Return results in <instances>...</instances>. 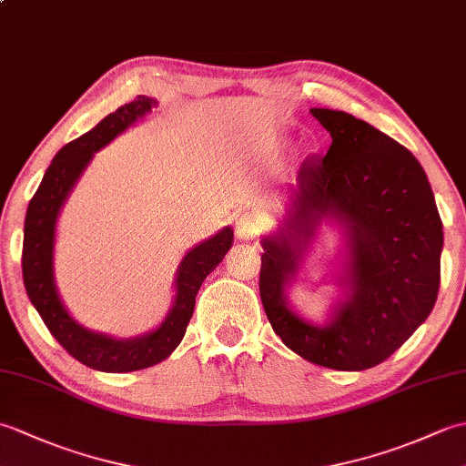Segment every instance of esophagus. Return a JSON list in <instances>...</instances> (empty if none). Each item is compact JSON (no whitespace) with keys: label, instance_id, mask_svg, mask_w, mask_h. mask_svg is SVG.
Here are the masks:
<instances>
[{"label":"esophagus","instance_id":"obj_1","mask_svg":"<svg viewBox=\"0 0 466 466\" xmlns=\"http://www.w3.org/2000/svg\"><path fill=\"white\" fill-rule=\"evenodd\" d=\"M266 228V220L258 212H244L236 216V236L240 240H254L258 238Z\"/></svg>","mask_w":466,"mask_h":466}]
</instances>
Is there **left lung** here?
<instances>
[{
	"label": "left lung",
	"mask_w": 466,
	"mask_h": 466,
	"mask_svg": "<svg viewBox=\"0 0 466 466\" xmlns=\"http://www.w3.org/2000/svg\"><path fill=\"white\" fill-rule=\"evenodd\" d=\"M310 112L332 144L324 157L302 162L289 228L262 240L260 299L274 332L302 359L334 370L372 369L410 339L437 302L442 222L427 174L407 147L346 112ZM324 213L347 226L351 296L320 329L288 309L283 286Z\"/></svg>",
	"instance_id": "1"
}]
</instances>
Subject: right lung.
Listing matches in <instances>:
<instances>
[{
  "instance_id": "right-lung-1",
  "label": "right lung",
  "mask_w": 466,
  "mask_h": 466,
  "mask_svg": "<svg viewBox=\"0 0 466 466\" xmlns=\"http://www.w3.org/2000/svg\"><path fill=\"white\" fill-rule=\"evenodd\" d=\"M154 104L152 97L137 96L130 104H124L114 114L106 116L90 132L66 144L49 164L42 184L29 200L25 214L22 270L29 300L42 316L47 330L69 356L90 369L104 372L140 370L167 359L184 339L187 322L194 312L196 294L204 279L222 262L224 254L232 246L234 232L230 228H224L210 240L186 254L180 270H177V294L172 312L167 314L160 329L142 336V339L116 340L110 336L86 330L67 314L59 300L52 272L54 228L59 208L66 202L69 190L87 162L92 160V154L114 140L137 117L150 112Z\"/></svg>"
}]
</instances>
